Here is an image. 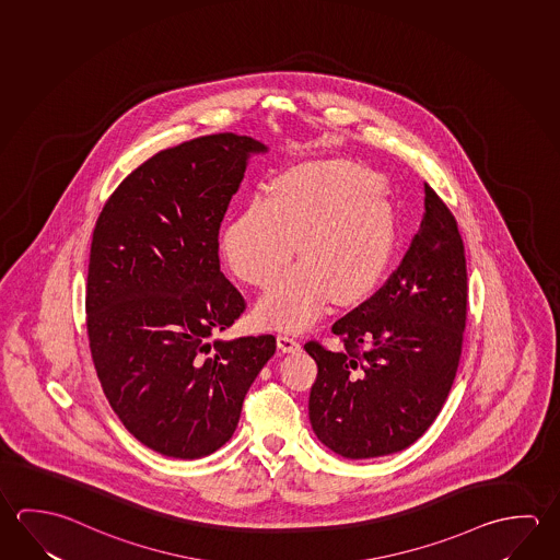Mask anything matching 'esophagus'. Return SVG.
<instances>
[{
  "label": "esophagus",
  "mask_w": 560,
  "mask_h": 560,
  "mask_svg": "<svg viewBox=\"0 0 560 560\" xmlns=\"http://www.w3.org/2000/svg\"><path fill=\"white\" fill-rule=\"evenodd\" d=\"M277 346H279L283 352H299V350H301V340H296L293 334L281 332L277 336Z\"/></svg>",
  "instance_id": "esophagus-1"
}]
</instances>
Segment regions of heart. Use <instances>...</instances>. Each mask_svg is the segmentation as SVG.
<instances>
[{"mask_svg":"<svg viewBox=\"0 0 560 560\" xmlns=\"http://www.w3.org/2000/svg\"><path fill=\"white\" fill-rule=\"evenodd\" d=\"M363 168L284 177L273 195L252 198L222 232V256L242 281L267 289L294 252L303 261L257 306L261 323L301 330L336 303H353L380 281L392 254V212Z\"/></svg>","mask_w":560,"mask_h":560,"instance_id":"b5f03b06","label":"heart"}]
</instances>
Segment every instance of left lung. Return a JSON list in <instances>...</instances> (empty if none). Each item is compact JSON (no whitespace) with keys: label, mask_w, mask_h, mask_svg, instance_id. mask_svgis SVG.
<instances>
[{"label":"left lung","mask_w":560,"mask_h":560,"mask_svg":"<svg viewBox=\"0 0 560 560\" xmlns=\"http://www.w3.org/2000/svg\"><path fill=\"white\" fill-rule=\"evenodd\" d=\"M468 314L456 218L429 183L419 232L382 289L332 324L343 352L304 343L318 365L308 417L318 441L362 460L421 439L451 393Z\"/></svg>","instance_id":"1"}]
</instances>
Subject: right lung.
<instances>
[{"instance_id": "obj_1", "label": "right lung", "mask_w": 560, "mask_h": 560, "mask_svg": "<svg viewBox=\"0 0 560 560\" xmlns=\"http://www.w3.org/2000/svg\"><path fill=\"white\" fill-rule=\"evenodd\" d=\"M247 136L163 149L131 171L96 220L86 330L100 385L141 444L192 460L226 444L273 334L208 342L246 311L220 271L218 234L246 173Z\"/></svg>"}]
</instances>
